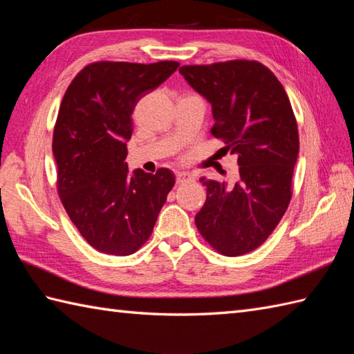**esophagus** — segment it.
<instances>
[{"mask_svg":"<svg viewBox=\"0 0 354 354\" xmlns=\"http://www.w3.org/2000/svg\"><path fill=\"white\" fill-rule=\"evenodd\" d=\"M190 179H193V175H190V173H187V171H178L176 173V183L178 184H184L187 181H190Z\"/></svg>","mask_w":354,"mask_h":354,"instance_id":"esophagus-1","label":"esophagus"}]
</instances>
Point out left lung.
<instances>
[{"label":"left lung","mask_w":354,"mask_h":354,"mask_svg":"<svg viewBox=\"0 0 354 354\" xmlns=\"http://www.w3.org/2000/svg\"><path fill=\"white\" fill-rule=\"evenodd\" d=\"M179 73L212 104V133L240 165L232 187L201 178L207 201L194 222L221 254L251 252L275 230L292 196L299 140L289 97L274 73L255 61L185 65Z\"/></svg>","instance_id":"left-lung-1"}]
</instances>
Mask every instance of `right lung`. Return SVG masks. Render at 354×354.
I'll return each instance as SVG.
<instances>
[{
  "mask_svg": "<svg viewBox=\"0 0 354 354\" xmlns=\"http://www.w3.org/2000/svg\"><path fill=\"white\" fill-rule=\"evenodd\" d=\"M178 66L171 61L95 62L73 79L64 95L53 133L57 192L97 251L129 255L140 250L175 185L169 169L131 173L124 160L133 108Z\"/></svg>",
  "mask_w": 354,
  "mask_h": 354,
  "instance_id": "obj_1",
  "label": "right lung"
}]
</instances>
